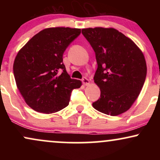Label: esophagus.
<instances>
[{
  "instance_id": "obj_1",
  "label": "esophagus",
  "mask_w": 160,
  "mask_h": 160,
  "mask_svg": "<svg viewBox=\"0 0 160 160\" xmlns=\"http://www.w3.org/2000/svg\"><path fill=\"white\" fill-rule=\"evenodd\" d=\"M82 83H83V85H85V86H88L89 84V80H88V79L86 78H82Z\"/></svg>"
}]
</instances>
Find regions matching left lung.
<instances>
[{
    "instance_id": "8db88e82",
    "label": "left lung",
    "mask_w": 160,
    "mask_h": 160,
    "mask_svg": "<svg viewBox=\"0 0 160 160\" xmlns=\"http://www.w3.org/2000/svg\"><path fill=\"white\" fill-rule=\"evenodd\" d=\"M82 35L95 52L94 81L101 95L92 106L107 115L128 111L138 97L147 75L144 54L131 39L114 28H89Z\"/></svg>"
}]
</instances>
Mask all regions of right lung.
Here are the masks:
<instances>
[{
    "label": "right lung",
    "mask_w": 160,
    "mask_h": 160,
    "mask_svg": "<svg viewBox=\"0 0 160 160\" xmlns=\"http://www.w3.org/2000/svg\"><path fill=\"white\" fill-rule=\"evenodd\" d=\"M80 28H49L35 34L18 52L13 64L16 86L35 111L52 113L68 105L71 92L82 85L71 79L63 53L80 34Z\"/></svg>",
    "instance_id": "obj_1"
}]
</instances>
